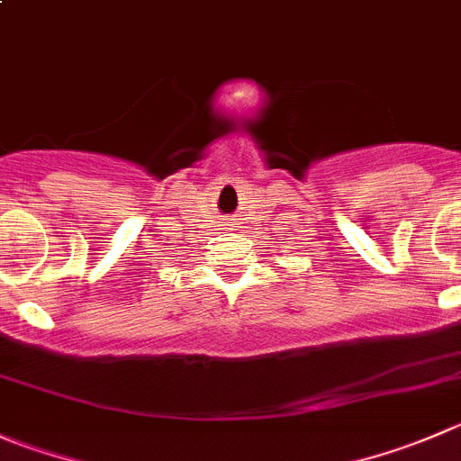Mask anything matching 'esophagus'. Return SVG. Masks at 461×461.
I'll list each match as a JSON object with an SVG mask.
<instances>
[{
    "label": "esophagus",
    "mask_w": 461,
    "mask_h": 461,
    "mask_svg": "<svg viewBox=\"0 0 461 461\" xmlns=\"http://www.w3.org/2000/svg\"><path fill=\"white\" fill-rule=\"evenodd\" d=\"M225 230H231V227H234V221H227V218H225Z\"/></svg>",
    "instance_id": "esophagus-1"
}]
</instances>
